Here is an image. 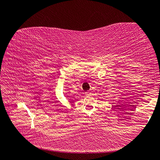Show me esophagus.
Here are the masks:
<instances>
[{"label":"esophagus","instance_id":"esophagus-1","mask_svg":"<svg viewBox=\"0 0 160 160\" xmlns=\"http://www.w3.org/2000/svg\"><path fill=\"white\" fill-rule=\"evenodd\" d=\"M91 94H92L91 92L88 91V92H87L85 93V95H86V96H89V95H91Z\"/></svg>","mask_w":160,"mask_h":160}]
</instances>
